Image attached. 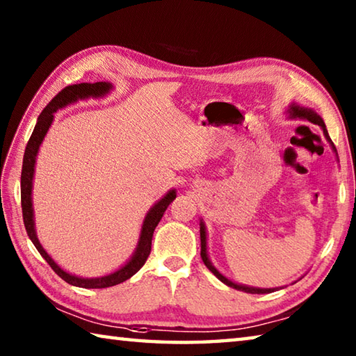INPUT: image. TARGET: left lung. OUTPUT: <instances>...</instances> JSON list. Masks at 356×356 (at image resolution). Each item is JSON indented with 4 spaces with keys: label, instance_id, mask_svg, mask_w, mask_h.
<instances>
[{
    "label": "left lung",
    "instance_id": "1",
    "mask_svg": "<svg viewBox=\"0 0 356 356\" xmlns=\"http://www.w3.org/2000/svg\"><path fill=\"white\" fill-rule=\"evenodd\" d=\"M291 113H292L293 118L308 119L309 122L321 125V127L323 129L325 136H327V140L331 143L330 136H328V131H327V129H325V124H323L322 118L317 116V114H316L314 111L309 110V108H303V106L293 105V106L291 108ZM334 150H336V149H334ZM201 257H202V262L206 264V267L210 270V272H212V273L216 276V278H218L221 282H225V284L229 286V287H234V289H237V291H242V292H246V293H270V292H273V289H256V287H248V286H240V284H236V282H232V281H229L227 278H225V276H222V275L218 272V270H216V268L213 267V265L210 264V261H209V257H207V248H206V227H204L202 222H201Z\"/></svg>",
    "mask_w": 356,
    "mask_h": 356
}]
</instances>
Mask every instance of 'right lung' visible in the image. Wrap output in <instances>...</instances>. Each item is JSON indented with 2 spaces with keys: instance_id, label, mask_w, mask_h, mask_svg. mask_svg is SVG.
<instances>
[{
  "instance_id": "add662e5",
  "label": "right lung",
  "mask_w": 356,
  "mask_h": 356,
  "mask_svg": "<svg viewBox=\"0 0 356 356\" xmlns=\"http://www.w3.org/2000/svg\"><path fill=\"white\" fill-rule=\"evenodd\" d=\"M111 89L110 83L105 81H99V83H80V84H70V86H65L61 89L55 97H53L48 105L42 110L38 118V124L33 130V135L29 138V141L26 144L25 149V155H23V166H22V212H23V222H25L26 232L31 242L34 243L35 248L40 252V256L45 259L47 264L55 270V273L58 276L69 282L72 286L76 287H84V289H104V287H111L120 284V282L127 281L131 278L138 270H140L144 262L147 261V257L150 254V245H152V236L156 225H159L161 216H163L165 210L168 206L174 201L176 197V191L171 190L168 195L160 200L155 206L149 210V213L146 216V220L143 222V229H141V237L140 242H138V248L135 251L134 257L130 259V262L127 265H124L122 268L118 270L108 276H102V278H78V276L65 273L63 268H59L56 262L47 254L45 250L42 248V245L39 243L38 236H35L34 231V220H33V202H31V188H33V176H34V163H35V155H38V150L42 140L47 135V130L50 129V124L53 120V113H55L58 108H63L65 105L72 104V102H76L78 99H86V97H99V95H104Z\"/></svg>"
}]
</instances>
